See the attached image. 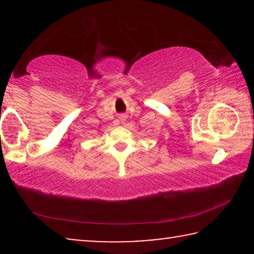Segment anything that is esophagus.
<instances>
[{
	"label": "esophagus",
	"mask_w": 254,
	"mask_h": 254,
	"mask_svg": "<svg viewBox=\"0 0 254 254\" xmlns=\"http://www.w3.org/2000/svg\"><path fill=\"white\" fill-rule=\"evenodd\" d=\"M120 120H121L122 122H123V121H126V117H121V118H120Z\"/></svg>",
	"instance_id": "esophagus-1"
}]
</instances>
